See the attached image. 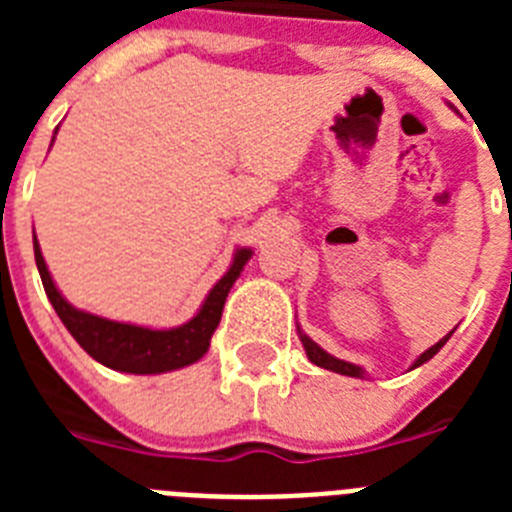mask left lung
<instances>
[{
	"label": "left lung",
	"mask_w": 512,
	"mask_h": 512,
	"mask_svg": "<svg viewBox=\"0 0 512 512\" xmlns=\"http://www.w3.org/2000/svg\"><path fill=\"white\" fill-rule=\"evenodd\" d=\"M297 333H300V341H302V346H305V351H307V359H310L312 364H315V366H320V369H328V372L346 374V377H364V369H361V366L351 364V361L336 359V356H330L328 351H323V348H320L318 343L312 341L310 336H305V333H302L300 328H297ZM451 333H454V330H451ZM451 333H449V336H443L441 341L436 343V346H431V348H428V351H423V354H420L418 359L413 361V366H410V369H415V366L425 364V361H431L433 356H436L438 351H441V348H443V343L449 341V338H451Z\"/></svg>",
	"instance_id": "1"
}]
</instances>
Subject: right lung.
<instances>
[{
  "instance_id": "right-lung-1",
  "label": "right lung",
  "mask_w": 512,
  "mask_h": 512,
  "mask_svg": "<svg viewBox=\"0 0 512 512\" xmlns=\"http://www.w3.org/2000/svg\"><path fill=\"white\" fill-rule=\"evenodd\" d=\"M33 248L45 295H48L66 330L94 361L125 374H164L200 361L207 354L212 333L220 323L225 297H228L235 279L241 277L243 266L248 264L253 253L251 248H238L233 253L230 269L210 289V295L205 297L192 320L176 325V328L158 330L133 323H117V320L99 318V315L74 307L53 284L51 271L45 266L43 253H40L38 238H33Z\"/></svg>"
}]
</instances>
